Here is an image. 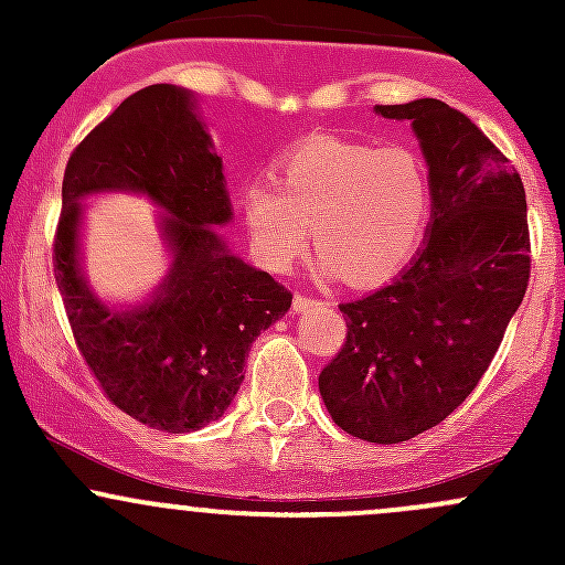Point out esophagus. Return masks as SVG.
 I'll return each instance as SVG.
<instances>
[{"label": "esophagus", "mask_w": 565, "mask_h": 565, "mask_svg": "<svg viewBox=\"0 0 565 565\" xmlns=\"http://www.w3.org/2000/svg\"><path fill=\"white\" fill-rule=\"evenodd\" d=\"M315 303H317V300L311 298V295H295V298H292V315H303V311H309Z\"/></svg>", "instance_id": "obj_1"}]
</instances>
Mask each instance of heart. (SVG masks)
Returning a JSON list of instances; mask_svg holds the SVG:
<instances>
[{
  "mask_svg": "<svg viewBox=\"0 0 565 565\" xmlns=\"http://www.w3.org/2000/svg\"><path fill=\"white\" fill-rule=\"evenodd\" d=\"M241 213L256 259L287 270L315 230L324 273L377 287L418 248L429 218V182L404 147L309 136L276 161V180H248Z\"/></svg>",
  "mask_w": 565,
  "mask_h": 565,
  "instance_id": "obj_1",
  "label": "heart"
}]
</instances>
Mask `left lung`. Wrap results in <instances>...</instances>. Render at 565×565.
Here are the masks:
<instances>
[{"label": "left lung", "mask_w": 565, "mask_h": 565, "mask_svg": "<svg viewBox=\"0 0 565 565\" xmlns=\"http://www.w3.org/2000/svg\"><path fill=\"white\" fill-rule=\"evenodd\" d=\"M409 119L429 167L424 248L388 287L341 303L347 341L319 374L330 418L366 443L446 420L492 363L525 298V185L470 117L443 100L374 106Z\"/></svg>", "instance_id": "obj_1"}]
</instances>
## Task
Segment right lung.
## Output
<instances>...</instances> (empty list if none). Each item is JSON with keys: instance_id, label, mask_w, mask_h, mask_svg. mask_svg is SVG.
I'll return each instance as SVG.
<instances>
[{"instance_id": "1", "label": "right lung", "mask_w": 565, "mask_h": 565, "mask_svg": "<svg viewBox=\"0 0 565 565\" xmlns=\"http://www.w3.org/2000/svg\"><path fill=\"white\" fill-rule=\"evenodd\" d=\"M145 192L168 210L173 265L139 307H106L77 256L81 199ZM224 163L188 89L152 84L114 108L73 150L62 180L54 278L73 339L108 402L152 429L193 431L218 420L243 383L256 335L281 319L292 292L235 256L213 226L230 224Z\"/></svg>"}]
</instances>
